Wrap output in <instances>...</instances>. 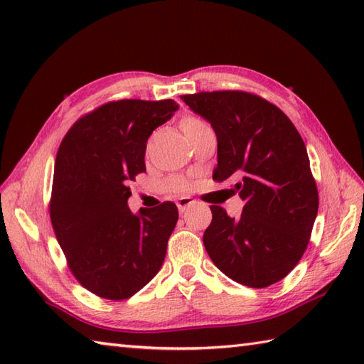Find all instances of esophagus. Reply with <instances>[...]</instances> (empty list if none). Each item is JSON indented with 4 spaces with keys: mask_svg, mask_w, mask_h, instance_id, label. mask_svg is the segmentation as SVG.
<instances>
[{
    "mask_svg": "<svg viewBox=\"0 0 364 364\" xmlns=\"http://www.w3.org/2000/svg\"><path fill=\"white\" fill-rule=\"evenodd\" d=\"M196 203V200H192V198H189V197H183V198H180L176 202V206H178V211H180V214H184L188 211V208L189 206H192Z\"/></svg>",
    "mask_w": 364,
    "mask_h": 364,
    "instance_id": "34e87169",
    "label": "esophagus"
}]
</instances>
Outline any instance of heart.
I'll return each mask as SVG.
<instances>
[{"label":"heart","mask_w":364,"mask_h":364,"mask_svg":"<svg viewBox=\"0 0 364 364\" xmlns=\"http://www.w3.org/2000/svg\"><path fill=\"white\" fill-rule=\"evenodd\" d=\"M180 125H181V129L184 131V134H186L188 137L210 128L206 125V122L197 117V115H184L180 122ZM168 188L172 191L181 192V191H186L189 188V183H188V180H184V178H172V180L168 181Z\"/></svg>","instance_id":"heart-1"}]
</instances>
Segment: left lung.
<instances>
[{
	"instance_id": "left-lung-1",
	"label": "left lung",
	"mask_w": 364,
	"mask_h": 364,
	"mask_svg": "<svg viewBox=\"0 0 364 364\" xmlns=\"http://www.w3.org/2000/svg\"><path fill=\"white\" fill-rule=\"evenodd\" d=\"M181 100L218 136L213 180L235 183L239 219L211 205L205 249L219 270L250 288L280 282L305 253L319 208L306 146L282 109L241 90L200 92Z\"/></svg>"
}]
</instances>
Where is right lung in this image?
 <instances>
[{
    "label": "right lung",
    "mask_w": 364,
    "mask_h": 364,
    "mask_svg": "<svg viewBox=\"0 0 364 364\" xmlns=\"http://www.w3.org/2000/svg\"><path fill=\"white\" fill-rule=\"evenodd\" d=\"M173 100H120L84 115L60 142L50 218L68 267L84 288L125 300L159 272L176 225L172 202L131 213L129 183L145 172L153 129L166 123Z\"/></svg>",
    "instance_id": "add662e5"
}]
</instances>
